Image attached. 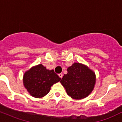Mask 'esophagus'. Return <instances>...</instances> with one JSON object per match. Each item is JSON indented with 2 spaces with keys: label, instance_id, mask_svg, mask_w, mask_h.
Masks as SVG:
<instances>
[{
  "label": "esophagus",
  "instance_id": "1",
  "mask_svg": "<svg viewBox=\"0 0 122 122\" xmlns=\"http://www.w3.org/2000/svg\"><path fill=\"white\" fill-rule=\"evenodd\" d=\"M58 76H59V77H60V78H61V79H62V76H63L62 73H60V74H58Z\"/></svg>",
  "mask_w": 122,
  "mask_h": 122
}]
</instances>
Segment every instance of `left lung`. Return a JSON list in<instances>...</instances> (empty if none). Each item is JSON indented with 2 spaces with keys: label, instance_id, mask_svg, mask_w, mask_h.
Instances as JSON below:
<instances>
[{
  "label": "left lung",
  "instance_id": "obj_1",
  "mask_svg": "<svg viewBox=\"0 0 122 122\" xmlns=\"http://www.w3.org/2000/svg\"><path fill=\"white\" fill-rule=\"evenodd\" d=\"M67 71L60 82L70 97L80 100L91 93L96 84V75L92 69L81 63L74 62Z\"/></svg>",
  "mask_w": 122,
  "mask_h": 122
}]
</instances>
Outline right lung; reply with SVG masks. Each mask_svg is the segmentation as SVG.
Here are the masks:
<instances>
[{"label":"right lung","mask_w":122,"mask_h":122,"mask_svg":"<svg viewBox=\"0 0 122 122\" xmlns=\"http://www.w3.org/2000/svg\"><path fill=\"white\" fill-rule=\"evenodd\" d=\"M61 78L53 70L47 69L42 64L31 67L23 74V83L31 96L41 98L46 95L53 84Z\"/></svg>","instance_id":"obj_1"}]
</instances>
